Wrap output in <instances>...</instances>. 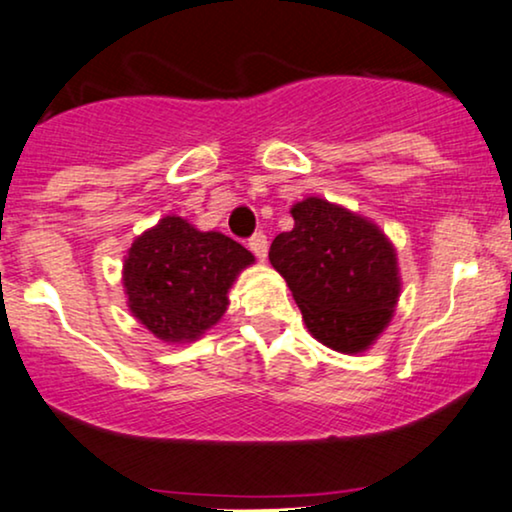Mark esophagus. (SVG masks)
I'll list each match as a JSON object with an SVG mask.
<instances>
[{
    "mask_svg": "<svg viewBox=\"0 0 512 512\" xmlns=\"http://www.w3.org/2000/svg\"><path fill=\"white\" fill-rule=\"evenodd\" d=\"M249 249L254 251L261 261H265V256H268V237H265L263 232H256V235L249 240Z\"/></svg>",
    "mask_w": 512,
    "mask_h": 512,
    "instance_id": "1",
    "label": "esophagus"
}]
</instances>
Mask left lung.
Segmentation results:
<instances>
[{
    "label": "left lung",
    "mask_w": 512,
    "mask_h": 512,
    "mask_svg": "<svg viewBox=\"0 0 512 512\" xmlns=\"http://www.w3.org/2000/svg\"><path fill=\"white\" fill-rule=\"evenodd\" d=\"M294 228L270 244V263L287 282L303 322L336 353L369 350L400 301L397 251L367 216L305 197L291 207Z\"/></svg>",
    "instance_id": "left-lung-1"
}]
</instances>
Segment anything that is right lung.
I'll return each instance as SVG.
<instances>
[{"mask_svg": "<svg viewBox=\"0 0 512 512\" xmlns=\"http://www.w3.org/2000/svg\"><path fill=\"white\" fill-rule=\"evenodd\" d=\"M256 258L216 230L164 216L124 256L122 284L131 315L164 343H192L228 310V291Z\"/></svg>", "mask_w": 512, "mask_h": 512, "instance_id": "obj_1", "label": "right lung"}]
</instances>
